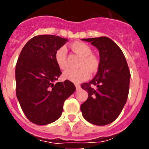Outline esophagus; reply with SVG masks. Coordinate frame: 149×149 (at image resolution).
<instances>
[{"label": "esophagus", "mask_w": 149, "mask_h": 149, "mask_svg": "<svg viewBox=\"0 0 149 149\" xmlns=\"http://www.w3.org/2000/svg\"><path fill=\"white\" fill-rule=\"evenodd\" d=\"M75 86H76V90H79L81 88V86L79 84H75Z\"/></svg>", "instance_id": "obj_1"}]
</instances>
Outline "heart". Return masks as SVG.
<instances>
[{
	"label": "heart",
	"mask_w": 149,
	"mask_h": 149,
	"mask_svg": "<svg viewBox=\"0 0 149 149\" xmlns=\"http://www.w3.org/2000/svg\"><path fill=\"white\" fill-rule=\"evenodd\" d=\"M71 48L75 52L82 57L79 63L81 68L79 69H69L64 72L63 77L66 80L73 83H80L87 80L90 76V72L94 73L99 68L100 61L97 56L92 55V49L86 43L76 42L72 44ZM55 60L60 68H67V49L62 46L58 49L55 54Z\"/></svg>",
	"instance_id": "obj_1"
}]
</instances>
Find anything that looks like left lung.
I'll return each mask as SVG.
<instances>
[{
	"label": "left lung",
	"instance_id": "8db88e82",
	"mask_svg": "<svg viewBox=\"0 0 149 149\" xmlns=\"http://www.w3.org/2000/svg\"><path fill=\"white\" fill-rule=\"evenodd\" d=\"M91 42L100 52V65L95 77L81 84L88 99L81 105L86 120L96 125H106L117 119L129 92L130 73L123 51L107 37L82 39Z\"/></svg>",
	"mask_w": 149,
	"mask_h": 149
}]
</instances>
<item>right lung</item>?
Segmentation results:
<instances>
[{
	"instance_id": "1",
	"label": "right lung",
	"mask_w": 149,
	"mask_h": 149,
	"mask_svg": "<svg viewBox=\"0 0 149 149\" xmlns=\"http://www.w3.org/2000/svg\"><path fill=\"white\" fill-rule=\"evenodd\" d=\"M67 41L50 34L35 36L18 58L16 97L26 118L38 125L57 120L62 115L65 100L76 90L68 80L54 83L62 73L55 60V52Z\"/></svg>"
}]
</instances>
